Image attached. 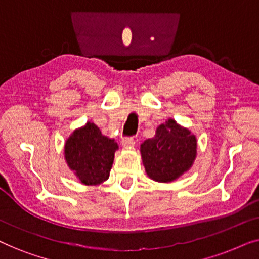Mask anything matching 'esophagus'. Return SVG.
I'll return each instance as SVG.
<instances>
[{
  "label": "esophagus",
  "instance_id": "esophagus-1",
  "mask_svg": "<svg viewBox=\"0 0 259 259\" xmlns=\"http://www.w3.org/2000/svg\"><path fill=\"white\" fill-rule=\"evenodd\" d=\"M121 144L123 147H132L136 144V139H134V137H126L122 139Z\"/></svg>",
  "mask_w": 259,
  "mask_h": 259
}]
</instances>
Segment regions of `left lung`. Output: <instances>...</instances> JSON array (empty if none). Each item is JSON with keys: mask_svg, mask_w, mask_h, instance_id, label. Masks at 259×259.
<instances>
[{"mask_svg": "<svg viewBox=\"0 0 259 259\" xmlns=\"http://www.w3.org/2000/svg\"><path fill=\"white\" fill-rule=\"evenodd\" d=\"M147 176L155 182H172L193 164L197 140L189 130L169 119L158 127L155 137L140 147Z\"/></svg>", "mask_w": 259, "mask_h": 259, "instance_id": "1", "label": "left lung"}]
</instances>
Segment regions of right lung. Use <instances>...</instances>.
<instances>
[{"label":"right lung","mask_w":259,"mask_h":259,"mask_svg":"<svg viewBox=\"0 0 259 259\" xmlns=\"http://www.w3.org/2000/svg\"><path fill=\"white\" fill-rule=\"evenodd\" d=\"M116 150L114 140L102 136L97 125L87 122L66 141L65 157L81 183L98 185L108 179Z\"/></svg>","instance_id":"obj_1"}]
</instances>
